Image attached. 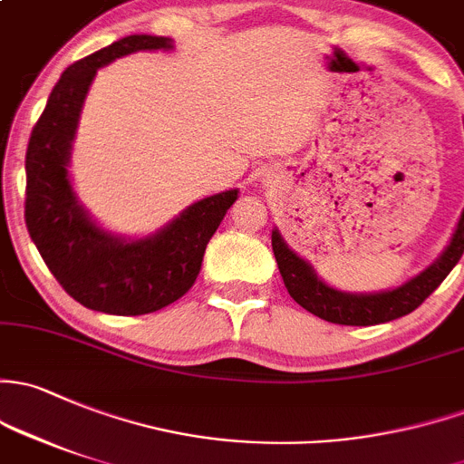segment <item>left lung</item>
<instances>
[{
    "mask_svg": "<svg viewBox=\"0 0 464 464\" xmlns=\"http://www.w3.org/2000/svg\"><path fill=\"white\" fill-rule=\"evenodd\" d=\"M271 246L286 291L309 314L326 322H334V324H380V322L402 318V315L418 309L458 265L464 253V208L451 233L450 245L442 248L440 256L427 269L409 277L396 289L373 291V294H349V291H340L326 285L309 265V260H304L294 248H289L277 228L271 231Z\"/></svg>",
    "mask_w": 464,
    "mask_h": 464,
    "instance_id": "8db88e82",
    "label": "left lung"
}]
</instances>
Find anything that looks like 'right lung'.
<instances>
[{"instance_id": "1", "label": "right lung", "mask_w": 464, "mask_h": 464, "mask_svg": "<svg viewBox=\"0 0 464 464\" xmlns=\"http://www.w3.org/2000/svg\"><path fill=\"white\" fill-rule=\"evenodd\" d=\"M140 51H173V39L121 37L68 66L48 95L26 150L24 216L31 240L68 295L111 315L153 314L187 294L202 269L208 240L240 193L228 188L198 199L142 237L109 231L80 202L68 167L82 106L97 68Z\"/></svg>"}]
</instances>
